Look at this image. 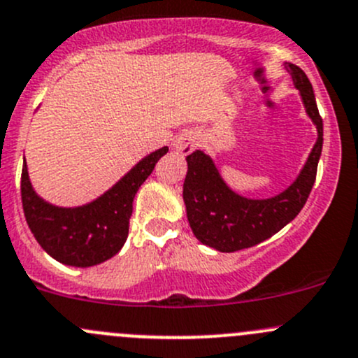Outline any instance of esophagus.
<instances>
[{
    "label": "esophagus",
    "instance_id": "34e87169",
    "mask_svg": "<svg viewBox=\"0 0 358 358\" xmlns=\"http://www.w3.org/2000/svg\"><path fill=\"white\" fill-rule=\"evenodd\" d=\"M173 147H175V150L178 154L187 156V154H190L197 147V135L194 131L180 133L175 138V142H173Z\"/></svg>",
    "mask_w": 358,
    "mask_h": 358
}]
</instances>
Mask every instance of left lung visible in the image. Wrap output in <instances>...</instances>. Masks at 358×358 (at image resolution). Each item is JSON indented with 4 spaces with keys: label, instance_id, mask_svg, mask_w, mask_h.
I'll list each match as a JSON object with an SVG mask.
<instances>
[{
    "label": "left lung",
    "instance_id": "8db88e82",
    "mask_svg": "<svg viewBox=\"0 0 358 358\" xmlns=\"http://www.w3.org/2000/svg\"><path fill=\"white\" fill-rule=\"evenodd\" d=\"M299 92L306 115L317 128V142L294 182L266 199H249L227 185L215 161L202 150L187 156L183 202L197 241L220 252H234L263 243L292 222L301 211L315 183L322 154L324 128L312 83L294 64H284Z\"/></svg>",
    "mask_w": 358,
    "mask_h": 358
}]
</instances>
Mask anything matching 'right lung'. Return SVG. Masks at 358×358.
<instances>
[{
    "label": "right lung",
    "mask_w": 358,
    "mask_h": 358,
    "mask_svg": "<svg viewBox=\"0 0 358 358\" xmlns=\"http://www.w3.org/2000/svg\"><path fill=\"white\" fill-rule=\"evenodd\" d=\"M168 147L140 159L121 180L92 202L64 208L45 201L22 166V206L32 236L53 259L69 266L100 265L124 246L133 199Z\"/></svg>",
    "instance_id": "add662e5"
}]
</instances>
